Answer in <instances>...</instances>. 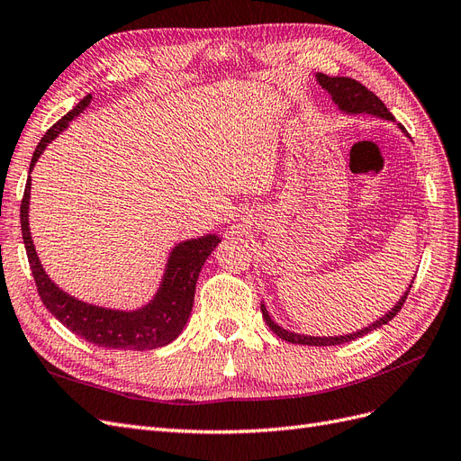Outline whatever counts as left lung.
I'll return each instance as SVG.
<instances>
[{
	"mask_svg": "<svg viewBox=\"0 0 461 461\" xmlns=\"http://www.w3.org/2000/svg\"><path fill=\"white\" fill-rule=\"evenodd\" d=\"M315 78H317V82L321 85V88H325L330 94L332 102L337 104L339 109L344 111V113H350V115L367 113V115H375V117H381V119H386V121H394L393 113H390V111L386 109V105L371 90H367L364 85H361V82H357L354 78H348V77H329V75H323V73H317ZM402 132H406V131L402 129ZM410 290H411V285L408 286L406 294H403L398 300V303L394 305V308L390 310L388 313H384L383 317L376 319L375 323H371L369 327H364L361 330L350 332V334H340V337H308V334H298V332L286 330V329L278 327L275 323V321L271 319V315L267 313V308H265L263 303H261V313H263L265 323L269 325V329L276 334L278 339H283L286 342L303 344V346H337V344L356 340L359 337H364V334L386 325L388 321L394 319L396 313L402 310V305H403V302H406Z\"/></svg>",
	"mask_w": 461,
	"mask_h": 461,
	"instance_id": "obj_1",
	"label": "left lung"
}]
</instances>
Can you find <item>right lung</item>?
Listing matches in <instances>:
<instances>
[{
  "label": "right lung",
  "instance_id": "1",
  "mask_svg": "<svg viewBox=\"0 0 461 461\" xmlns=\"http://www.w3.org/2000/svg\"><path fill=\"white\" fill-rule=\"evenodd\" d=\"M90 94L82 97L63 119H59L41 136L40 144L34 149L31 171L34 169V163L41 156V151L46 149V146L90 105ZM31 180L32 178L29 175L21 202V230L38 294L50 313L55 319H59L68 330L78 334L80 339L95 346L109 348V350H153V348H161L173 342L183 332L190 317L196 281L205 259L221 242L219 236L205 234L200 236V239H190L176 244L169 256V261L165 265L159 290L144 308L134 312L100 308V305H92L67 294L41 267L29 227Z\"/></svg>",
  "mask_w": 461,
  "mask_h": 461
}]
</instances>
